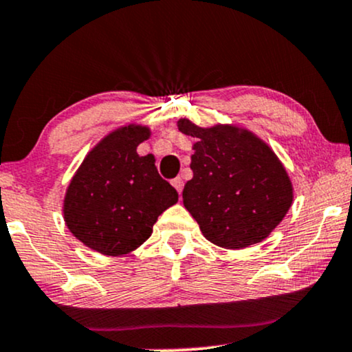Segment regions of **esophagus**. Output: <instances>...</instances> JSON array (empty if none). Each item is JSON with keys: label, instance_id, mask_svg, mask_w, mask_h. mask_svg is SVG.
I'll return each mask as SVG.
<instances>
[{"label": "esophagus", "instance_id": "obj_1", "mask_svg": "<svg viewBox=\"0 0 352 352\" xmlns=\"http://www.w3.org/2000/svg\"><path fill=\"white\" fill-rule=\"evenodd\" d=\"M173 186H175L176 191L181 194V192H183V188H184V181L181 179V177H175V179H173Z\"/></svg>", "mask_w": 352, "mask_h": 352}]
</instances>
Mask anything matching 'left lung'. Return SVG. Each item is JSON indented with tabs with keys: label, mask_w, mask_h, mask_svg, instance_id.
Segmentation results:
<instances>
[{
	"label": "left lung",
	"mask_w": 352,
	"mask_h": 352,
	"mask_svg": "<svg viewBox=\"0 0 352 352\" xmlns=\"http://www.w3.org/2000/svg\"><path fill=\"white\" fill-rule=\"evenodd\" d=\"M177 128L197 140L183 202L202 235L234 250L267 239L293 202L292 181L274 150L235 125L201 128L181 118Z\"/></svg>",
	"instance_id": "obj_1"
}]
</instances>
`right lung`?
Instances as JSON below:
<instances>
[{"label": "right lung", "mask_w": 352, "mask_h": 352, "mask_svg": "<svg viewBox=\"0 0 352 352\" xmlns=\"http://www.w3.org/2000/svg\"><path fill=\"white\" fill-rule=\"evenodd\" d=\"M148 126L117 128L97 143L70 181L64 221L82 243L103 255H125L150 237L177 192L158 175L155 156H140Z\"/></svg>", "instance_id": "add662e5"}]
</instances>
